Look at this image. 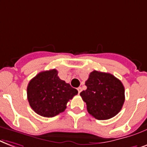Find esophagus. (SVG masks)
I'll return each instance as SVG.
<instances>
[{"mask_svg":"<svg viewBox=\"0 0 147 147\" xmlns=\"http://www.w3.org/2000/svg\"><path fill=\"white\" fill-rule=\"evenodd\" d=\"M77 90H78V93L80 94V92L82 91V88L81 87H78V88H77Z\"/></svg>","mask_w":147,"mask_h":147,"instance_id":"esophagus-1","label":"esophagus"}]
</instances>
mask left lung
Instances as JSON below:
<instances>
[{
	"instance_id": "1",
	"label": "left lung",
	"mask_w": 147,
	"mask_h": 147,
	"mask_svg": "<svg viewBox=\"0 0 147 147\" xmlns=\"http://www.w3.org/2000/svg\"><path fill=\"white\" fill-rule=\"evenodd\" d=\"M80 93L90 114L97 120H108L120 112L125 100L122 82L109 73L94 70Z\"/></svg>"
}]
</instances>
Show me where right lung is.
<instances>
[{"mask_svg":"<svg viewBox=\"0 0 147 147\" xmlns=\"http://www.w3.org/2000/svg\"><path fill=\"white\" fill-rule=\"evenodd\" d=\"M55 69L42 71L28 84L27 100L35 113L53 117L63 112L67 103L78 94L77 90L62 80Z\"/></svg>","mask_w":147,"mask_h":147,"instance_id":"add662e5","label":"right lung"}]
</instances>
